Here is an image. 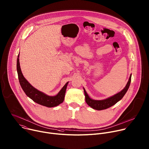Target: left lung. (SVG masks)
Instances as JSON below:
<instances>
[{"label":"left lung","mask_w":149,"mask_h":149,"mask_svg":"<svg viewBox=\"0 0 149 149\" xmlns=\"http://www.w3.org/2000/svg\"><path fill=\"white\" fill-rule=\"evenodd\" d=\"M131 77L132 74H130L129 81L126 85V86L124 88L123 90H122L119 93H116V95L109 97L107 99H105V100H93L92 99L90 98L88 95L87 94L85 89L84 88V93L85 96V101L86 104L92 108L98 110V111H101V110H104L108 108H110L116 104L118 101L121 100L122 97L124 96L125 93H126L127 91L128 90L130 82H131Z\"/></svg>","instance_id":"obj_1"}]
</instances>
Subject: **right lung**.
Masks as SVG:
<instances>
[{
    "label": "right lung",
    "instance_id": "obj_1",
    "mask_svg": "<svg viewBox=\"0 0 149 149\" xmlns=\"http://www.w3.org/2000/svg\"><path fill=\"white\" fill-rule=\"evenodd\" d=\"M17 71L21 87L26 95L34 102L48 108H52L58 106L64 101L68 82L65 84L57 95L53 96H48L34 88L24 77L20 66L19 54L17 59Z\"/></svg>",
    "mask_w": 149,
    "mask_h": 149
}]
</instances>
